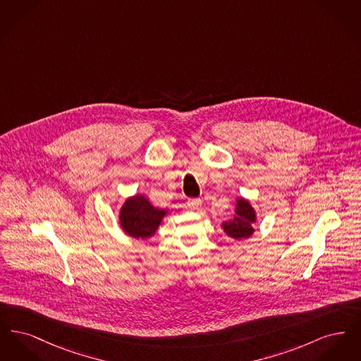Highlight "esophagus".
Listing matches in <instances>:
<instances>
[{
    "instance_id": "esophagus-1",
    "label": "esophagus",
    "mask_w": 361,
    "mask_h": 361,
    "mask_svg": "<svg viewBox=\"0 0 361 361\" xmlns=\"http://www.w3.org/2000/svg\"><path fill=\"white\" fill-rule=\"evenodd\" d=\"M189 208L193 211H199L202 208V200L200 199H189L188 203Z\"/></svg>"
}]
</instances>
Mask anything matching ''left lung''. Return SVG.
Instances as JSON below:
<instances>
[{
    "mask_svg": "<svg viewBox=\"0 0 361 361\" xmlns=\"http://www.w3.org/2000/svg\"><path fill=\"white\" fill-rule=\"evenodd\" d=\"M256 219L257 216H256L255 208L250 206V203L246 199L238 197L234 218L224 222L222 228L224 233L231 238H235V240L249 238L255 233L253 224L256 222Z\"/></svg>",
    "mask_w": 361,
    "mask_h": 361,
    "instance_id": "left-lung-1",
    "label": "left lung"
}]
</instances>
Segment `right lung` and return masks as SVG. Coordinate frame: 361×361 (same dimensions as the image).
Returning a JSON list of instances; mask_svg holds the SVG:
<instances>
[{"label": "right lung", "mask_w": 361, "mask_h": 361, "mask_svg": "<svg viewBox=\"0 0 361 361\" xmlns=\"http://www.w3.org/2000/svg\"><path fill=\"white\" fill-rule=\"evenodd\" d=\"M168 214L166 209L153 206L143 195L128 197L121 206L119 221L121 228L133 238H150Z\"/></svg>", "instance_id": "right-lung-1"}]
</instances>
